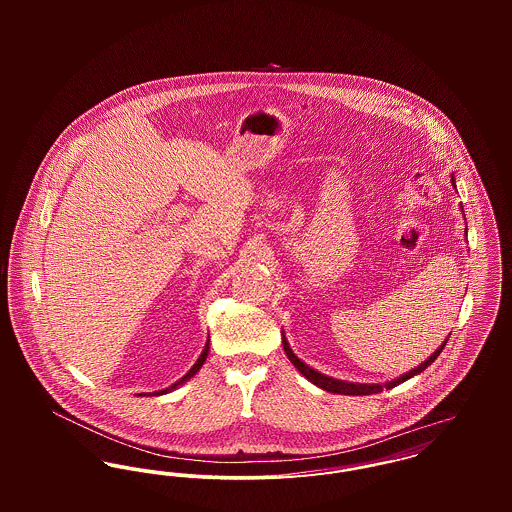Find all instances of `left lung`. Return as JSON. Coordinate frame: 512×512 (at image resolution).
Instances as JSON below:
<instances>
[{
	"instance_id": "left-lung-1",
	"label": "left lung",
	"mask_w": 512,
	"mask_h": 512,
	"mask_svg": "<svg viewBox=\"0 0 512 512\" xmlns=\"http://www.w3.org/2000/svg\"><path fill=\"white\" fill-rule=\"evenodd\" d=\"M467 234V232H465ZM445 343H447V339L443 341V345L439 347L438 351L428 359V361H424L422 365L416 366L414 370H410V372H406V374H402L400 378H394V380H390V382H384V384H355V382H347V380H337V378H331V376H325V374H321V372H317V370H313L311 366L305 365L303 361H299L295 355H293L292 349H290V345H288V341L284 339V351H286V355H288V359L292 361L293 366L309 380V382H313L315 386H319V388H323V390H327V392H335V394H349V396H366V394H378V392H382L384 388L386 390H390V388H394V386H398L400 382H404V380H408V378H412L414 374H420L422 370H426L428 366L432 365L436 359L439 357V353L443 351V347H445Z\"/></svg>"
}]
</instances>
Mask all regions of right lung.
I'll list each match as a JSON object with an SVG mask.
<instances>
[{
	"instance_id": "obj_1",
	"label": "right lung",
	"mask_w": 512,
	"mask_h": 512,
	"mask_svg": "<svg viewBox=\"0 0 512 512\" xmlns=\"http://www.w3.org/2000/svg\"><path fill=\"white\" fill-rule=\"evenodd\" d=\"M207 355H209V343H207V345H205V349H203V353H201V357H199V359H197V363H195V365L191 366V370H189V372H187V374H185V376H183V378H181V380H179V382H175V384H173V386H171V388H165V390H159V392H155V394H157V396H159V394H167V392H169V390H173V388H177V386H179V384H183V382H187V380H189V378H191V376H193V374H197V370H199V368H201V366H203V363H205V361H207Z\"/></svg>"
}]
</instances>
